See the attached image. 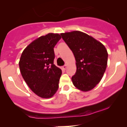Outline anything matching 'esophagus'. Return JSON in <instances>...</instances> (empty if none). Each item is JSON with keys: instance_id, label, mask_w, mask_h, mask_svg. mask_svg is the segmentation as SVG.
Instances as JSON below:
<instances>
[{"instance_id": "1", "label": "esophagus", "mask_w": 127, "mask_h": 127, "mask_svg": "<svg viewBox=\"0 0 127 127\" xmlns=\"http://www.w3.org/2000/svg\"><path fill=\"white\" fill-rule=\"evenodd\" d=\"M66 65H64L63 66H62V68H63L64 69H66Z\"/></svg>"}]
</instances>
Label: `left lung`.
I'll list each match as a JSON object with an SVG mask.
<instances>
[{"mask_svg": "<svg viewBox=\"0 0 127 127\" xmlns=\"http://www.w3.org/2000/svg\"><path fill=\"white\" fill-rule=\"evenodd\" d=\"M61 35L76 61V72L71 78L72 83L82 91L91 90L100 82L106 71L108 58L106 47L93 37L80 31Z\"/></svg>", "mask_w": 127, "mask_h": 127, "instance_id": "1", "label": "left lung"}]
</instances>
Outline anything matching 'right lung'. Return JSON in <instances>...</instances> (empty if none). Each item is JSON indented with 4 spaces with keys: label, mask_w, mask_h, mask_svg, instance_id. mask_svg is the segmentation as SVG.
<instances>
[{
    "label": "right lung",
    "mask_w": 127,
    "mask_h": 127,
    "mask_svg": "<svg viewBox=\"0 0 127 127\" xmlns=\"http://www.w3.org/2000/svg\"><path fill=\"white\" fill-rule=\"evenodd\" d=\"M61 38L59 34L52 33L40 36L21 54V75L30 89L41 98L52 97L59 88L62 70L53 64L54 47Z\"/></svg>",
    "instance_id": "right-lung-1"
}]
</instances>
